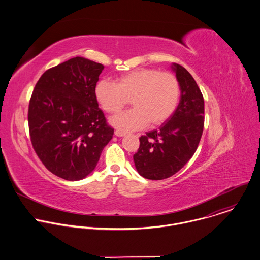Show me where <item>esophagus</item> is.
I'll use <instances>...</instances> for the list:
<instances>
[{
    "label": "esophagus",
    "instance_id": "34e87169",
    "mask_svg": "<svg viewBox=\"0 0 260 260\" xmlns=\"http://www.w3.org/2000/svg\"><path fill=\"white\" fill-rule=\"evenodd\" d=\"M114 135H115L116 137H119V138H121V137H124V136H125V133H123V132H120V131L116 129V131L114 132Z\"/></svg>",
    "mask_w": 260,
    "mask_h": 260
}]
</instances>
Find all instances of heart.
Wrapping results in <instances>:
<instances>
[{
    "label": "heart",
    "instance_id": "heart-1",
    "mask_svg": "<svg viewBox=\"0 0 260 260\" xmlns=\"http://www.w3.org/2000/svg\"><path fill=\"white\" fill-rule=\"evenodd\" d=\"M95 96L108 113H118L132 100L133 109L110 119L115 127L131 132L148 124L160 126L168 121L179 104L180 85L171 73L141 68L118 77L116 84L99 81Z\"/></svg>",
    "mask_w": 260,
    "mask_h": 260
}]
</instances>
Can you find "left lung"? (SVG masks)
<instances>
[{
  "mask_svg": "<svg viewBox=\"0 0 260 260\" xmlns=\"http://www.w3.org/2000/svg\"><path fill=\"white\" fill-rule=\"evenodd\" d=\"M180 85V101L174 114L159 129L140 138V148L134 155L139 174L147 179L162 180L178 172L193 156L205 124L203 94L189 72L172 63Z\"/></svg>",
  "mask_w": 260,
  "mask_h": 260,
  "instance_id": "obj_1",
  "label": "left lung"
}]
</instances>
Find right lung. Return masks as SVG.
I'll list each match as a JSON object with an SVG mask.
<instances>
[{
	"label": "right lung",
	"instance_id": "add662e5",
	"mask_svg": "<svg viewBox=\"0 0 260 260\" xmlns=\"http://www.w3.org/2000/svg\"><path fill=\"white\" fill-rule=\"evenodd\" d=\"M103 64L76 56L39 78L28 109L30 139L43 165L77 181L96 167L113 136L98 107L95 87Z\"/></svg>",
	"mask_w": 260,
	"mask_h": 260
}]
</instances>
